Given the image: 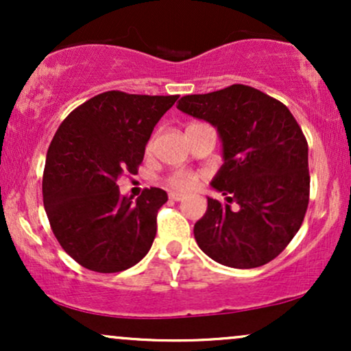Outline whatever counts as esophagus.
<instances>
[{"mask_svg": "<svg viewBox=\"0 0 351 351\" xmlns=\"http://www.w3.org/2000/svg\"><path fill=\"white\" fill-rule=\"evenodd\" d=\"M168 196H170V199H173V201H181V199H184V196H186V195H184V193L171 191Z\"/></svg>", "mask_w": 351, "mask_h": 351, "instance_id": "esophagus-1", "label": "esophagus"}]
</instances>
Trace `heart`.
<instances>
[{"instance_id":"1","label":"heart","mask_w":351,"mask_h":351,"mask_svg":"<svg viewBox=\"0 0 351 351\" xmlns=\"http://www.w3.org/2000/svg\"><path fill=\"white\" fill-rule=\"evenodd\" d=\"M198 181V175L188 170L173 171L167 178V183L175 189H191Z\"/></svg>"}]
</instances>
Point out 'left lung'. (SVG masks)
Masks as SVG:
<instances>
[{
    "label": "left lung",
    "instance_id": "obj_1",
    "mask_svg": "<svg viewBox=\"0 0 351 351\" xmlns=\"http://www.w3.org/2000/svg\"><path fill=\"white\" fill-rule=\"evenodd\" d=\"M176 107L216 127L223 143L224 163L211 186L228 204L208 198L195 224L199 249L234 269L271 263L297 234L308 206V145L297 120L279 100L243 84L184 95Z\"/></svg>",
    "mask_w": 351,
    "mask_h": 351
}]
</instances>
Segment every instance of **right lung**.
Masks as SVG:
<instances>
[{
	"instance_id": "1",
	"label": "right lung",
	"mask_w": 351,
	"mask_h": 351,
	"mask_svg": "<svg viewBox=\"0 0 351 351\" xmlns=\"http://www.w3.org/2000/svg\"><path fill=\"white\" fill-rule=\"evenodd\" d=\"M176 99L108 90L72 110L56 132L44 167V209L64 251L88 271H125L150 251L167 191L143 189L132 201L117 181L138 171L153 128Z\"/></svg>"
}]
</instances>
